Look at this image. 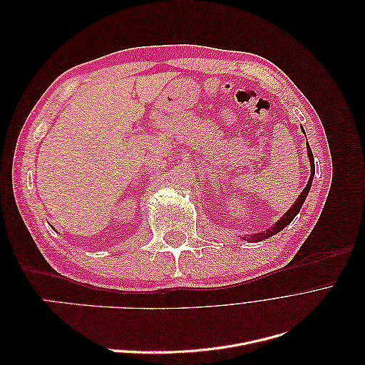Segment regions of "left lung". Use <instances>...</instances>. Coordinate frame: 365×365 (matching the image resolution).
Masks as SVG:
<instances>
[{"mask_svg":"<svg viewBox=\"0 0 365 365\" xmlns=\"http://www.w3.org/2000/svg\"><path fill=\"white\" fill-rule=\"evenodd\" d=\"M307 157H309V163H311V176H309V181H307L306 187L303 189V192L300 193V196L297 197V201L294 202V205L280 217V220H277V222H275L274 225H271L267 231H263V233L252 235V236H245V237H242V239H244V240H250V242H260V240L268 239V237H271V236H274V235H277L279 231H282L286 225H289V224L292 222V219L298 215V212H300V208H302L303 202L306 201L307 193H309V190H311V185H312V181H314L315 163H314L312 150H311V148H309V145H307Z\"/></svg>","mask_w":365,"mask_h":365,"instance_id":"left-lung-1","label":"left lung"}]
</instances>
